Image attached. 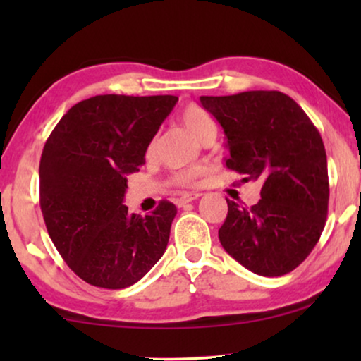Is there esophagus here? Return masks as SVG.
Returning <instances> with one entry per match:
<instances>
[{
	"label": "esophagus",
	"mask_w": 361,
	"mask_h": 361,
	"mask_svg": "<svg viewBox=\"0 0 361 361\" xmlns=\"http://www.w3.org/2000/svg\"><path fill=\"white\" fill-rule=\"evenodd\" d=\"M200 194H197V192H189V194H184L179 199H176V205L177 207H184L185 204H189V202L199 199Z\"/></svg>",
	"instance_id": "obj_1"
}]
</instances>
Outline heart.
<instances>
[{
	"instance_id": "b5f03b06",
	"label": "heart",
	"mask_w": 361,
	"mask_h": 361,
	"mask_svg": "<svg viewBox=\"0 0 361 361\" xmlns=\"http://www.w3.org/2000/svg\"><path fill=\"white\" fill-rule=\"evenodd\" d=\"M182 125L187 128V131L192 136H195L199 141L207 140L209 136H215V123L212 120L209 113L200 106H187L180 115ZM152 146H149V152ZM202 176V167H189V169L179 171L172 176V180L179 185H190Z\"/></svg>"
}]
</instances>
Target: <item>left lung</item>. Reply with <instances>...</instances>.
Segmentation results:
<instances>
[{
    "instance_id": "left-lung-1",
    "label": "left lung",
    "mask_w": 361,
    "mask_h": 361,
    "mask_svg": "<svg viewBox=\"0 0 361 361\" xmlns=\"http://www.w3.org/2000/svg\"><path fill=\"white\" fill-rule=\"evenodd\" d=\"M224 128L228 169L261 180V199L243 207L226 199L219 230L226 253L259 276L288 274L310 255L329 209L327 156L302 108L276 90L200 97Z\"/></svg>"
}]
</instances>
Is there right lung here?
<instances>
[{
  "mask_svg": "<svg viewBox=\"0 0 361 361\" xmlns=\"http://www.w3.org/2000/svg\"><path fill=\"white\" fill-rule=\"evenodd\" d=\"M174 95H97L78 102L54 128L39 164L41 210L63 261L85 283L135 284L164 255L174 204L128 214L126 176L140 171Z\"/></svg>",
  "mask_w": 361,
  "mask_h": 361,
  "instance_id": "obj_1",
  "label": "right lung"
}]
</instances>
